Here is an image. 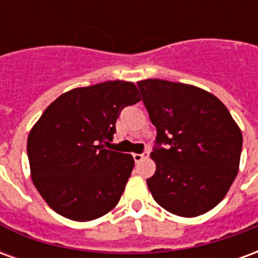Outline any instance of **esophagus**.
Returning <instances> with one entry per match:
<instances>
[{
    "label": "esophagus",
    "instance_id": "esophagus-1",
    "mask_svg": "<svg viewBox=\"0 0 258 258\" xmlns=\"http://www.w3.org/2000/svg\"><path fill=\"white\" fill-rule=\"evenodd\" d=\"M133 157H134L135 163L142 162L144 159H148L149 157V152H144V153H133Z\"/></svg>",
    "mask_w": 258,
    "mask_h": 258
}]
</instances>
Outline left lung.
Wrapping results in <instances>:
<instances>
[{
  "label": "left lung",
  "mask_w": 258,
  "mask_h": 258,
  "mask_svg": "<svg viewBox=\"0 0 258 258\" xmlns=\"http://www.w3.org/2000/svg\"><path fill=\"white\" fill-rule=\"evenodd\" d=\"M156 142V164L146 179L153 199L179 217H198L214 209L236 178L242 131L217 96L190 84L148 79L137 83Z\"/></svg>",
  "instance_id": "8db88e82"
}]
</instances>
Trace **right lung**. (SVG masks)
Instances as JSON below:
<instances>
[{
    "label": "right lung",
    "mask_w": 258,
    "mask_h": 258,
    "mask_svg": "<svg viewBox=\"0 0 258 258\" xmlns=\"http://www.w3.org/2000/svg\"><path fill=\"white\" fill-rule=\"evenodd\" d=\"M141 101L130 81H105L64 92L44 110L27 138L33 184L53 211L91 221L117 206L134 159L105 149L123 107Z\"/></svg>",
    "instance_id": "1"
}]
</instances>
